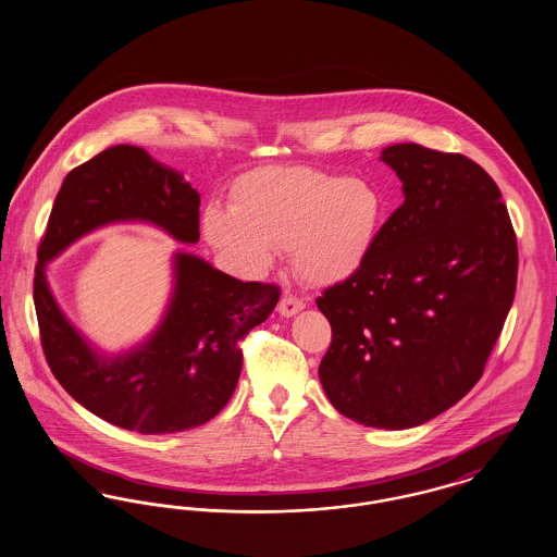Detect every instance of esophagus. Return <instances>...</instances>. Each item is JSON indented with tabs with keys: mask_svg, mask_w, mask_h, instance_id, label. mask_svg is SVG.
Listing matches in <instances>:
<instances>
[{
	"mask_svg": "<svg viewBox=\"0 0 557 557\" xmlns=\"http://www.w3.org/2000/svg\"><path fill=\"white\" fill-rule=\"evenodd\" d=\"M302 309H305L302 298H298V296H294V294H284L282 300H280V305H277V311H280L282 318H292V315L300 313Z\"/></svg>",
	"mask_w": 557,
	"mask_h": 557,
	"instance_id": "1",
	"label": "esophagus"
}]
</instances>
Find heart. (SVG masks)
Here are the masks:
<instances>
[{"label": "heart", "mask_w": 557, "mask_h": 557, "mask_svg": "<svg viewBox=\"0 0 557 557\" xmlns=\"http://www.w3.org/2000/svg\"><path fill=\"white\" fill-rule=\"evenodd\" d=\"M386 200L366 180L309 166H261L239 177L232 209L211 205L202 232L212 248L248 273L273 265L280 248L311 284L352 275L386 223Z\"/></svg>", "instance_id": "obj_1"}]
</instances>
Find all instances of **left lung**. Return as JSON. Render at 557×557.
<instances>
[{
    "instance_id": "left-lung-1",
    "label": "left lung",
    "mask_w": 557,
    "mask_h": 557,
    "mask_svg": "<svg viewBox=\"0 0 557 557\" xmlns=\"http://www.w3.org/2000/svg\"><path fill=\"white\" fill-rule=\"evenodd\" d=\"M405 202L368 261L327 288L332 325L319 380L359 424L422 425L466 397L484 371L516 294L518 244L491 175L463 154L382 150Z\"/></svg>"
}]
</instances>
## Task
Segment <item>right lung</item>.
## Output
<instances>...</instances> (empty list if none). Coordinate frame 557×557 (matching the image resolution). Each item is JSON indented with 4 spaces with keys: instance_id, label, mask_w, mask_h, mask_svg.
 I'll list each match as a JSON object with an SVG mask.
<instances>
[{
    "instance_id": "right-lung-1",
    "label": "right lung",
    "mask_w": 557,
    "mask_h": 557,
    "mask_svg": "<svg viewBox=\"0 0 557 557\" xmlns=\"http://www.w3.org/2000/svg\"><path fill=\"white\" fill-rule=\"evenodd\" d=\"M200 194L137 146H112L73 169L53 200L33 282L41 346L62 388L104 422L139 434H173L212 420L234 395L238 343L263 323L280 288L239 282L205 259L173 255V290L154 332L108 355L62 313L48 263L112 223H148L182 244L200 238Z\"/></svg>"
}]
</instances>
